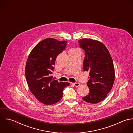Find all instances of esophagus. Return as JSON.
Segmentation results:
<instances>
[{
    "mask_svg": "<svg viewBox=\"0 0 133 133\" xmlns=\"http://www.w3.org/2000/svg\"><path fill=\"white\" fill-rule=\"evenodd\" d=\"M72 85H73L75 87H78L80 86V83H72Z\"/></svg>",
    "mask_w": 133,
    "mask_h": 133,
    "instance_id": "1",
    "label": "esophagus"
}]
</instances>
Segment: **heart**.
Here are the masks:
<instances>
[{
  "instance_id": "heart-1",
  "label": "heart",
  "mask_w": 133,
  "mask_h": 133,
  "mask_svg": "<svg viewBox=\"0 0 133 133\" xmlns=\"http://www.w3.org/2000/svg\"><path fill=\"white\" fill-rule=\"evenodd\" d=\"M78 50V49H77V48H72V49H71L69 50V51H75V50Z\"/></svg>"
}]
</instances>
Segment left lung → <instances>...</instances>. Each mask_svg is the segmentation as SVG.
Listing matches in <instances>:
<instances>
[{"mask_svg": "<svg viewBox=\"0 0 133 133\" xmlns=\"http://www.w3.org/2000/svg\"><path fill=\"white\" fill-rule=\"evenodd\" d=\"M85 51L83 70L89 71L87 85L89 94L82 99L96 104L103 101L111 89L115 80V69L110 54L101 42L89 38L79 40Z\"/></svg>", "mask_w": 133, "mask_h": 133, "instance_id": "1", "label": "left lung"}]
</instances>
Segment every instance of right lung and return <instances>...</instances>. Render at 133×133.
I'll return each instance as SVG.
<instances>
[{
    "label": "right lung",
    "instance_id": "obj_1",
    "mask_svg": "<svg viewBox=\"0 0 133 133\" xmlns=\"http://www.w3.org/2000/svg\"><path fill=\"white\" fill-rule=\"evenodd\" d=\"M67 42L46 38L38 43L29 54L25 75L31 93L41 103L51 105L63 97L64 88L68 82H58L51 76L57 55L66 48Z\"/></svg>",
    "mask_w": 133,
    "mask_h": 133
}]
</instances>
